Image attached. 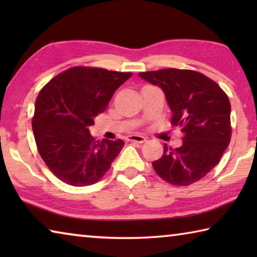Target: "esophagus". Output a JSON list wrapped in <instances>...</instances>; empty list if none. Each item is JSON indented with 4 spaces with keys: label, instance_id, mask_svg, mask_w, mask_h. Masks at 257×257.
<instances>
[{
    "label": "esophagus",
    "instance_id": "obj_1",
    "mask_svg": "<svg viewBox=\"0 0 257 257\" xmlns=\"http://www.w3.org/2000/svg\"><path fill=\"white\" fill-rule=\"evenodd\" d=\"M128 141L136 142V143H139V144H142V143H145L147 141V138L142 136V135H130Z\"/></svg>",
    "mask_w": 257,
    "mask_h": 257
}]
</instances>
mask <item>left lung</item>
<instances>
[{
    "label": "left lung",
    "instance_id": "obj_1",
    "mask_svg": "<svg viewBox=\"0 0 257 257\" xmlns=\"http://www.w3.org/2000/svg\"><path fill=\"white\" fill-rule=\"evenodd\" d=\"M138 76L163 90L171 122L185 134L178 149L164 145L162 158L152 163L155 172L177 186L202 179L219 163L231 138L228 96L215 81L197 71L171 68Z\"/></svg>",
    "mask_w": 257,
    "mask_h": 257
}]
</instances>
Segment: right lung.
Instances as JSON below:
<instances>
[{"label":"right lung","mask_w":257,"mask_h":257,"mask_svg":"<svg viewBox=\"0 0 257 257\" xmlns=\"http://www.w3.org/2000/svg\"><path fill=\"white\" fill-rule=\"evenodd\" d=\"M132 75L75 67L53 78L38 94L33 118L35 141L58 179L75 187L89 186L110 169L124 142L95 141L88 127Z\"/></svg>","instance_id":"add662e5"}]
</instances>
